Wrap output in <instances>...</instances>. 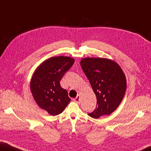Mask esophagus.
I'll return each instance as SVG.
<instances>
[{"instance_id":"esophagus-1","label":"esophagus","mask_w":151,"mask_h":151,"mask_svg":"<svg viewBox=\"0 0 151 151\" xmlns=\"http://www.w3.org/2000/svg\"><path fill=\"white\" fill-rule=\"evenodd\" d=\"M73 101L76 102V103H80L81 102V97H80V95H77V96L76 97L75 99H73Z\"/></svg>"}]
</instances>
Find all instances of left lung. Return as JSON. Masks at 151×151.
I'll list each match as a JSON object with an SVG mask.
<instances>
[{"instance_id": "1", "label": "left lung", "mask_w": 151, "mask_h": 151, "mask_svg": "<svg viewBox=\"0 0 151 151\" xmlns=\"http://www.w3.org/2000/svg\"><path fill=\"white\" fill-rule=\"evenodd\" d=\"M81 66L96 97V106L88 113L94 119L109 115L119 106L124 96L127 82L118 64L101 58H85Z\"/></svg>"}]
</instances>
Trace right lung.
Wrapping results in <instances>:
<instances>
[{"mask_svg": "<svg viewBox=\"0 0 151 151\" xmlns=\"http://www.w3.org/2000/svg\"><path fill=\"white\" fill-rule=\"evenodd\" d=\"M75 60L67 57H52L40 65L33 75L30 89L35 101L52 116L58 115L70 101L60 81L72 67Z\"/></svg>", "mask_w": 151, "mask_h": 151, "instance_id": "right-lung-1", "label": "right lung"}]
</instances>
